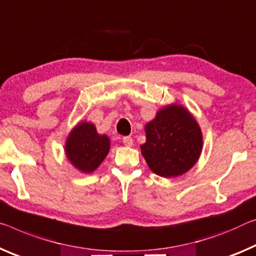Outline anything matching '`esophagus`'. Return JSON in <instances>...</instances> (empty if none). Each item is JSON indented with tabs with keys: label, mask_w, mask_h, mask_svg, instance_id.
<instances>
[{
	"label": "esophagus",
	"mask_w": 256,
	"mask_h": 256,
	"mask_svg": "<svg viewBox=\"0 0 256 256\" xmlns=\"http://www.w3.org/2000/svg\"><path fill=\"white\" fill-rule=\"evenodd\" d=\"M123 144L125 146H128V147H131V146L133 144V140L131 136H124L123 138Z\"/></svg>",
	"instance_id": "obj_1"
}]
</instances>
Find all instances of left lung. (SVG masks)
Instances as JSON below:
<instances>
[{"label":"left lung","instance_id":"1","mask_svg":"<svg viewBox=\"0 0 256 256\" xmlns=\"http://www.w3.org/2000/svg\"><path fill=\"white\" fill-rule=\"evenodd\" d=\"M202 132L186 109L171 104L146 125V144L141 152L150 170L164 178L189 171L200 155Z\"/></svg>","mask_w":256,"mask_h":256}]
</instances>
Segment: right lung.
Listing matches in <instances>:
<instances>
[{"label":"right lung","mask_w":256,"mask_h":256,"mask_svg":"<svg viewBox=\"0 0 256 256\" xmlns=\"http://www.w3.org/2000/svg\"><path fill=\"white\" fill-rule=\"evenodd\" d=\"M109 139L96 133L94 125L80 123L72 130L66 144V154L80 171L93 172L102 163L109 152Z\"/></svg>","instance_id":"add662e5"}]
</instances>
